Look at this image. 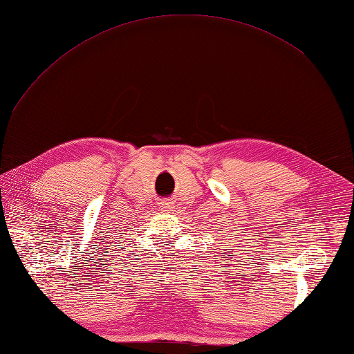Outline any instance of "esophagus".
Wrapping results in <instances>:
<instances>
[{
	"label": "esophagus",
	"instance_id": "obj_1",
	"mask_svg": "<svg viewBox=\"0 0 354 354\" xmlns=\"http://www.w3.org/2000/svg\"><path fill=\"white\" fill-rule=\"evenodd\" d=\"M158 204H160V209H161V212H164V213L173 212V207H171L169 199H162L161 202H158Z\"/></svg>",
	"mask_w": 354,
	"mask_h": 354
}]
</instances>
